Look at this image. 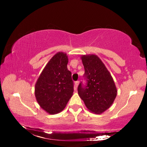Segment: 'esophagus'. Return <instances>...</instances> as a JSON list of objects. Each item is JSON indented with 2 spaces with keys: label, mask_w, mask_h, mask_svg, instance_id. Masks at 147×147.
Listing matches in <instances>:
<instances>
[{
  "label": "esophagus",
  "mask_w": 147,
  "mask_h": 147,
  "mask_svg": "<svg viewBox=\"0 0 147 147\" xmlns=\"http://www.w3.org/2000/svg\"><path fill=\"white\" fill-rule=\"evenodd\" d=\"M78 84H79V81H76L75 82H74V85H75V87H74V89H75V90H76L77 87H78Z\"/></svg>",
  "instance_id": "obj_1"
}]
</instances>
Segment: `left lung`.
<instances>
[{"mask_svg":"<svg viewBox=\"0 0 147 147\" xmlns=\"http://www.w3.org/2000/svg\"><path fill=\"white\" fill-rule=\"evenodd\" d=\"M85 73L84 79L78 87L79 96L93 113L100 114L113 104L117 89L110 73L96 55L82 56Z\"/></svg>","mask_w":147,"mask_h":147,"instance_id":"obj_1","label":"left lung"}]
</instances>
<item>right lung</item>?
Wrapping results in <instances>:
<instances>
[{"instance_id":"obj_1","label":"right lung","mask_w":147,"mask_h":147,"mask_svg":"<svg viewBox=\"0 0 147 147\" xmlns=\"http://www.w3.org/2000/svg\"><path fill=\"white\" fill-rule=\"evenodd\" d=\"M66 54L58 53L49 61L35 86L38 104L50 114L59 113L65 108L74 91L71 72L67 69Z\"/></svg>"}]
</instances>
